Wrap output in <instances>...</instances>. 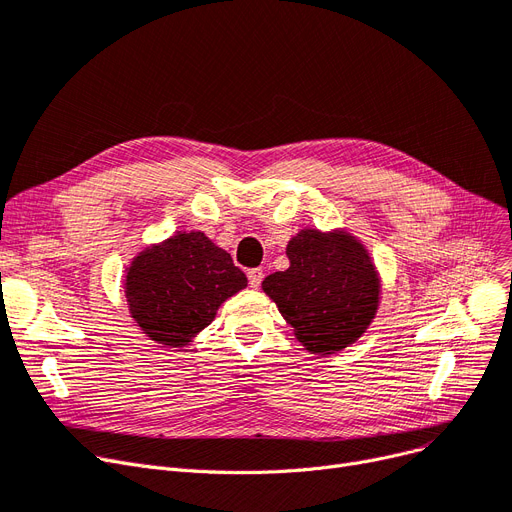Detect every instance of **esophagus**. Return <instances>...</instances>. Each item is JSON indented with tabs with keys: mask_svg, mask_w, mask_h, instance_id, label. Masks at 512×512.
<instances>
[{
	"mask_svg": "<svg viewBox=\"0 0 512 512\" xmlns=\"http://www.w3.org/2000/svg\"><path fill=\"white\" fill-rule=\"evenodd\" d=\"M246 278H249V287H253V289H259L261 280H263V272H261L259 268H253V270L246 272Z\"/></svg>",
	"mask_w": 512,
	"mask_h": 512,
	"instance_id": "1",
	"label": "esophagus"
}]
</instances>
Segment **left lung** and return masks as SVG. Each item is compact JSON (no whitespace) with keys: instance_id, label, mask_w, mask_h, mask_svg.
Instances as JSON below:
<instances>
[{"instance_id":"obj_1","label":"left lung","mask_w":512,"mask_h":512,"mask_svg":"<svg viewBox=\"0 0 512 512\" xmlns=\"http://www.w3.org/2000/svg\"><path fill=\"white\" fill-rule=\"evenodd\" d=\"M289 270L263 280L266 291L312 354L344 350L365 333L380 301L367 251L348 234L299 232L287 244Z\"/></svg>"}]
</instances>
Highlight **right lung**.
I'll use <instances>...</instances> for the list:
<instances>
[{"instance_id":"add662e5","label":"right lung","mask_w":512,"mask_h":512,"mask_svg":"<svg viewBox=\"0 0 512 512\" xmlns=\"http://www.w3.org/2000/svg\"><path fill=\"white\" fill-rule=\"evenodd\" d=\"M246 287L232 257L202 232L177 234L143 251L128 270L126 297L137 325L164 346H185Z\"/></svg>"}]
</instances>
